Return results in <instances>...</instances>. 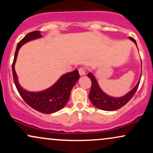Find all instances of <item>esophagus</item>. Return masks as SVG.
<instances>
[{
  "label": "esophagus",
  "mask_w": 153,
  "mask_h": 153,
  "mask_svg": "<svg viewBox=\"0 0 153 153\" xmlns=\"http://www.w3.org/2000/svg\"><path fill=\"white\" fill-rule=\"evenodd\" d=\"M79 71V74L80 75H84L85 74V68L84 67H80V68L78 69Z\"/></svg>",
  "instance_id": "34e87169"
}]
</instances>
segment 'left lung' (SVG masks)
<instances>
[{
  "label": "left lung",
  "mask_w": 153,
  "mask_h": 153,
  "mask_svg": "<svg viewBox=\"0 0 153 153\" xmlns=\"http://www.w3.org/2000/svg\"><path fill=\"white\" fill-rule=\"evenodd\" d=\"M129 39L137 45L136 41L134 38L129 37ZM88 77L91 80V88L89 93V99L95 106L104 111H115L124 106L133 97L140 84L139 81L136 86L125 96L120 98H114L108 96L103 92V91L100 88L99 85H98L96 78L91 73L88 74Z\"/></svg>",
  "instance_id": "left-lung-1"
}]
</instances>
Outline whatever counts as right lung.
Wrapping results in <instances>:
<instances>
[{
    "instance_id": "obj_1",
    "label": "right lung",
    "mask_w": 153,
    "mask_h": 153,
    "mask_svg": "<svg viewBox=\"0 0 153 153\" xmlns=\"http://www.w3.org/2000/svg\"><path fill=\"white\" fill-rule=\"evenodd\" d=\"M41 36L42 35L39 31H34L26 34L19 42L17 45L14 59L12 64V73L16 87L24 101L31 108L41 113L52 114L60 110L65 106L70 99L71 89L78 80L80 75L78 70H75L71 73L63 75L58 81L54 83V85L41 92H29L23 89L19 84L18 78L14 69L18 52L24 44Z\"/></svg>"
}]
</instances>
